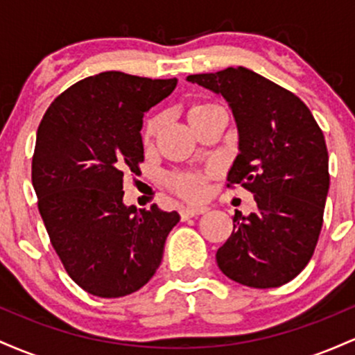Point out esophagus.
Returning a JSON list of instances; mask_svg holds the SVG:
<instances>
[{
  "instance_id": "obj_1",
  "label": "esophagus",
  "mask_w": 355,
  "mask_h": 355,
  "mask_svg": "<svg viewBox=\"0 0 355 355\" xmlns=\"http://www.w3.org/2000/svg\"><path fill=\"white\" fill-rule=\"evenodd\" d=\"M205 211H207L205 207H187V209L180 210V218L185 222V220L197 217V215L205 214Z\"/></svg>"
}]
</instances>
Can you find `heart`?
Returning a JSON list of instances; mask_svg holds the SVG:
<instances>
[{
  "mask_svg": "<svg viewBox=\"0 0 355 355\" xmlns=\"http://www.w3.org/2000/svg\"><path fill=\"white\" fill-rule=\"evenodd\" d=\"M211 108H217L214 105H195L190 108L189 112V121L191 118L202 115V113L209 112ZM162 123H164V118L155 116L146 123L145 128V140H152L157 135V132L160 130ZM168 187L175 193L180 195L182 198L187 200H200L205 197L207 193V182L205 175L197 173V172H185V173H175L172 177H168Z\"/></svg>",
  "mask_w": 355,
  "mask_h": 355,
  "instance_id": "1",
  "label": "heart"
}]
</instances>
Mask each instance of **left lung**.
Instances as JSON below:
<instances>
[{
    "label": "left lung",
    "mask_w": 355,
    "mask_h": 355,
    "mask_svg": "<svg viewBox=\"0 0 355 355\" xmlns=\"http://www.w3.org/2000/svg\"><path fill=\"white\" fill-rule=\"evenodd\" d=\"M187 81L229 103L239 155L227 180L250 190L259 209L235 214L234 232L217 250L218 268L247 287L291 282L311 260L322 229L331 182L324 133L299 96L243 67Z\"/></svg>",
    "instance_id": "8db88e82"
}]
</instances>
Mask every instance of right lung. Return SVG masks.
<instances>
[{"mask_svg": "<svg viewBox=\"0 0 355 355\" xmlns=\"http://www.w3.org/2000/svg\"><path fill=\"white\" fill-rule=\"evenodd\" d=\"M175 87L177 78L98 73L64 89L38 126L31 180L40 214L68 275L88 294L115 299L144 287L180 220L123 203V173L144 162V115Z\"/></svg>", "mask_w": 355, "mask_h": 355, "instance_id": "1", "label": "right lung"}]
</instances>
